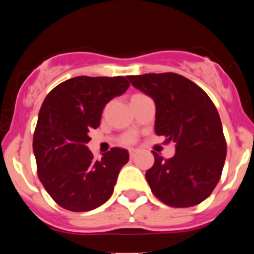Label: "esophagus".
Returning a JSON list of instances; mask_svg holds the SVG:
<instances>
[{
  "label": "esophagus",
  "mask_w": 254,
  "mask_h": 254,
  "mask_svg": "<svg viewBox=\"0 0 254 254\" xmlns=\"http://www.w3.org/2000/svg\"><path fill=\"white\" fill-rule=\"evenodd\" d=\"M137 153H139V151L135 150V148H132V150L129 151V155H130V158H135L137 156Z\"/></svg>",
  "instance_id": "obj_1"
}]
</instances>
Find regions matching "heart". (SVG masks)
<instances>
[{
  "instance_id": "b5f03b06",
  "label": "heart",
  "mask_w": 254,
  "mask_h": 254,
  "mask_svg": "<svg viewBox=\"0 0 254 254\" xmlns=\"http://www.w3.org/2000/svg\"><path fill=\"white\" fill-rule=\"evenodd\" d=\"M135 141V137L132 135H127V136L124 137V142L125 143H131Z\"/></svg>"
}]
</instances>
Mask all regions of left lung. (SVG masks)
Here are the masks:
<instances>
[{
  "label": "left lung",
  "mask_w": 254,
  "mask_h": 254,
  "mask_svg": "<svg viewBox=\"0 0 254 254\" xmlns=\"http://www.w3.org/2000/svg\"><path fill=\"white\" fill-rule=\"evenodd\" d=\"M130 83L153 99L155 131L175 142L176 153H158L146 172L156 198L173 207L200 204L219 183L226 141L219 113L209 96L190 79L173 72L129 76Z\"/></svg>",
  "instance_id": "left-lung-1"
}]
</instances>
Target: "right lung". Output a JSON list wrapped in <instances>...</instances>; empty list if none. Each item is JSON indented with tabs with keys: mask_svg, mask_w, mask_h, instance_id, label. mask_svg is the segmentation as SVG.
I'll list each match as a JSON object with an SVG mask.
<instances>
[{
	"mask_svg": "<svg viewBox=\"0 0 254 254\" xmlns=\"http://www.w3.org/2000/svg\"><path fill=\"white\" fill-rule=\"evenodd\" d=\"M129 86L122 76H77L56 86L43 102L33 151L40 182L64 209L89 211L112 196L129 152L113 147L94 160L87 143L89 131L101 124L106 104Z\"/></svg>",
	"mask_w": 254,
	"mask_h": 254,
	"instance_id": "obj_1",
	"label": "right lung"
}]
</instances>
